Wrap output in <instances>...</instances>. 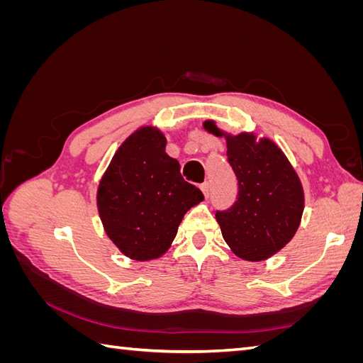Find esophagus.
Listing matches in <instances>:
<instances>
[{
    "label": "esophagus",
    "mask_w": 363,
    "mask_h": 363,
    "mask_svg": "<svg viewBox=\"0 0 363 363\" xmlns=\"http://www.w3.org/2000/svg\"><path fill=\"white\" fill-rule=\"evenodd\" d=\"M200 188H201V191H203L204 196H206V199H207V196H208V188H211V186H208V183L206 182V183H203V184L200 186Z\"/></svg>",
    "instance_id": "1"
}]
</instances>
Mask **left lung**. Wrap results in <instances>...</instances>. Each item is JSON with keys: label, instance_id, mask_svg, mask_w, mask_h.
Returning a JSON list of instances; mask_svg holds the SVG:
<instances>
[{"label": "left lung", "instance_id": "1", "mask_svg": "<svg viewBox=\"0 0 363 363\" xmlns=\"http://www.w3.org/2000/svg\"><path fill=\"white\" fill-rule=\"evenodd\" d=\"M203 127L218 138L225 136L227 160L238 179L235 204L215 215L223 238L238 257L265 260L298 230L304 208L298 175L272 140H256L252 133L227 135L213 121Z\"/></svg>", "mask_w": 363, "mask_h": 363}]
</instances>
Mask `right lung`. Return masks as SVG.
<instances>
[{
    "label": "right lung",
    "instance_id": "right-lung-1",
    "mask_svg": "<svg viewBox=\"0 0 363 363\" xmlns=\"http://www.w3.org/2000/svg\"><path fill=\"white\" fill-rule=\"evenodd\" d=\"M164 147L157 128H139L118 148L98 186L96 206L107 236L140 262L164 255L184 213L204 200L183 180L179 162Z\"/></svg>",
    "mask_w": 363,
    "mask_h": 363
}]
</instances>
